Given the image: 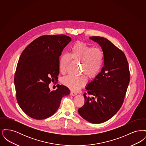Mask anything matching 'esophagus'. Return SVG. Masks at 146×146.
Returning a JSON list of instances; mask_svg holds the SVG:
<instances>
[{
	"label": "esophagus",
	"mask_w": 146,
	"mask_h": 146,
	"mask_svg": "<svg viewBox=\"0 0 146 146\" xmlns=\"http://www.w3.org/2000/svg\"><path fill=\"white\" fill-rule=\"evenodd\" d=\"M76 92H74V91H70V95H71V96H76Z\"/></svg>",
	"instance_id": "34e87169"
}]
</instances>
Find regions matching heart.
Wrapping results in <instances>:
<instances>
[{
    "label": "heart",
    "mask_w": 146,
    "mask_h": 146,
    "mask_svg": "<svg viewBox=\"0 0 146 146\" xmlns=\"http://www.w3.org/2000/svg\"><path fill=\"white\" fill-rule=\"evenodd\" d=\"M71 59L76 62H80L82 72L89 79H94L102 69L104 55L101 49L93 48L84 42H77L72 46L70 55L63 54L60 57L58 67L62 73L66 72ZM86 76H68L63 78L62 83L72 90H78L87 83Z\"/></svg>",
    "instance_id": "b5f03b06"
}]
</instances>
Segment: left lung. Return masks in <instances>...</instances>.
Masks as SVG:
<instances>
[{"mask_svg": "<svg viewBox=\"0 0 146 146\" xmlns=\"http://www.w3.org/2000/svg\"><path fill=\"white\" fill-rule=\"evenodd\" d=\"M89 38L102 49L104 66L98 76L86 87L85 104L78 111L86 121L100 124L112 118L121 107L130 82V71L127 58L121 50L103 37Z\"/></svg>", "mask_w": 146, "mask_h": 146, "instance_id": "1", "label": "left lung"}]
</instances>
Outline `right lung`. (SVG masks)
<instances>
[{
	"mask_svg": "<svg viewBox=\"0 0 146 146\" xmlns=\"http://www.w3.org/2000/svg\"><path fill=\"white\" fill-rule=\"evenodd\" d=\"M71 41L66 35H42L23 51L14 78L16 99L22 110L31 118L42 120L52 115L69 89L59 85L56 90L49 88L57 81L59 57Z\"/></svg>",
	"mask_w": 146,
	"mask_h": 146,
	"instance_id": "obj_1",
	"label": "right lung"
}]
</instances>
